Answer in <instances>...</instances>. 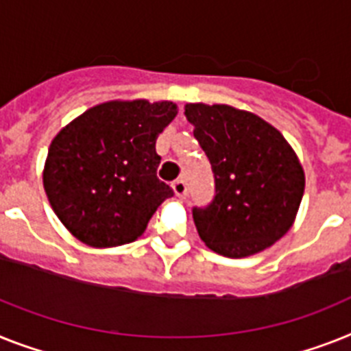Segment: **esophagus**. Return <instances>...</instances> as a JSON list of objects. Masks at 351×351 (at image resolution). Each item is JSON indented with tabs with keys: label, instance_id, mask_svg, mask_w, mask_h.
Listing matches in <instances>:
<instances>
[{
	"label": "esophagus",
	"instance_id": "esophagus-1",
	"mask_svg": "<svg viewBox=\"0 0 351 351\" xmlns=\"http://www.w3.org/2000/svg\"><path fill=\"white\" fill-rule=\"evenodd\" d=\"M172 188H173V193H176L179 199H184V197H186L188 186H186V181H184V179H178V181H173Z\"/></svg>",
	"mask_w": 351,
	"mask_h": 351
}]
</instances>
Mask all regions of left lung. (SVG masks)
Masks as SVG:
<instances>
[{
    "label": "left lung",
    "instance_id": "obj_1",
    "mask_svg": "<svg viewBox=\"0 0 351 351\" xmlns=\"http://www.w3.org/2000/svg\"><path fill=\"white\" fill-rule=\"evenodd\" d=\"M186 120L210 159L215 199L193 208V222L211 251L245 258L291 230L305 190L296 152L276 127L226 104H186Z\"/></svg>",
    "mask_w": 351,
    "mask_h": 351
}]
</instances>
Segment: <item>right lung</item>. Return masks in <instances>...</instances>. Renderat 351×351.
<instances>
[{"label": "right lung", "instance_id": "add662e5", "mask_svg": "<svg viewBox=\"0 0 351 351\" xmlns=\"http://www.w3.org/2000/svg\"><path fill=\"white\" fill-rule=\"evenodd\" d=\"M178 114L169 100H111L69 121L51 141L43 184L55 215L91 247L134 242L173 190L158 179L156 140Z\"/></svg>", "mask_w": 351, "mask_h": 351}]
</instances>
